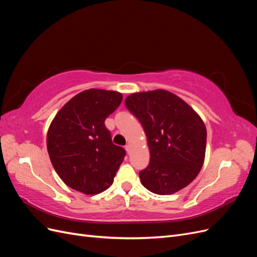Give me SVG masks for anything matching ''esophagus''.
Segmentation results:
<instances>
[{"label": "esophagus", "instance_id": "1", "mask_svg": "<svg viewBox=\"0 0 257 257\" xmlns=\"http://www.w3.org/2000/svg\"><path fill=\"white\" fill-rule=\"evenodd\" d=\"M125 150H126V152L130 154L131 152H132V146L128 144V145H126L125 146Z\"/></svg>", "mask_w": 257, "mask_h": 257}]
</instances>
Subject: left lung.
<instances>
[{
	"label": "left lung",
	"instance_id": "obj_1",
	"mask_svg": "<svg viewBox=\"0 0 257 257\" xmlns=\"http://www.w3.org/2000/svg\"><path fill=\"white\" fill-rule=\"evenodd\" d=\"M125 106L142 123L150 149L149 165L139 172L143 185L159 195L189 185L205 160L207 131L200 116L166 90L133 93Z\"/></svg>",
	"mask_w": 257,
	"mask_h": 257
}]
</instances>
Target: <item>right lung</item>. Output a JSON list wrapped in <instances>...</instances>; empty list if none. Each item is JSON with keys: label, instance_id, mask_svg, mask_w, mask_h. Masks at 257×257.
<instances>
[{"label": "right lung", "instance_id": "right-lung-1", "mask_svg": "<svg viewBox=\"0 0 257 257\" xmlns=\"http://www.w3.org/2000/svg\"><path fill=\"white\" fill-rule=\"evenodd\" d=\"M122 102L114 91L80 92L61 108L47 134L52 166L63 182L87 195L107 190L125 157L112 144L105 120Z\"/></svg>", "mask_w": 257, "mask_h": 257}]
</instances>
